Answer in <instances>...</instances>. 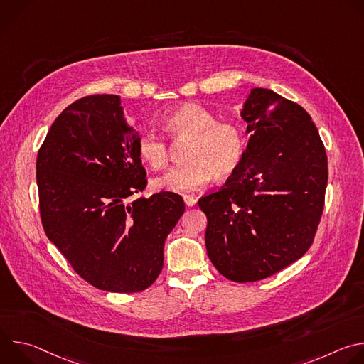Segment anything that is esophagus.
<instances>
[{"label":"esophagus","mask_w":364,"mask_h":364,"mask_svg":"<svg viewBox=\"0 0 364 364\" xmlns=\"http://www.w3.org/2000/svg\"><path fill=\"white\" fill-rule=\"evenodd\" d=\"M183 198H184V203H186L187 207H193V205H196V203H197V198L193 197V196H184Z\"/></svg>","instance_id":"obj_1"}]
</instances>
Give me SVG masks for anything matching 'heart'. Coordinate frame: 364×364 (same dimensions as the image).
Segmentation results:
<instances>
[{
    "label": "heart",
    "mask_w": 364,
    "mask_h": 364,
    "mask_svg": "<svg viewBox=\"0 0 364 364\" xmlns=\"http://www.w3.org/2000/svg\"><path fill=\"white\" fill-rule=\"evenodd\" d=\"M163 127L174 141H188L186 163L154 177L155 191L188 193L209 183L212 176L228 180L239 168L245 152V135L233 121H216V115L197 103H184L163 119ZM139 159L152 168L168 161V146L155 131H144L136 144Z\"/></svg>",
    "instance_id": "b5f03b06"
}]
</instances>
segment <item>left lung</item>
Returning <instances> with one entry per match:
<instances>
[{"label":"left lung","mask_w":364,"mask_h":364,"mask_svg":"<svg viewBox=\"0 0 364 364\" xmlns=\"http://www.w3.org/2000/svg\"><path fill=\"white\" fill-rule=\"evenodd\" d=\"M242 119L249 141L226 184L198 200L207 216L205 249L235 282L265 279L314 240L328 180L327 155L304 108L271 89L253 87Z\"/></svg>","instance_id":"8db88e82"}]
</instances>
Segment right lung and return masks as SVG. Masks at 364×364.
<instances>
[{"mask_svg":"<svg viewBox=\"0 0 364 364\" xmlns=\"http://www.w3.org/2000/svg\"><path fill=\"white\" fill-rule=\"evenodd\" d=\"M138 138L118 95H92L56 118L37 155L44 232L102 291L139 292L157 279L164 242L186 209L171 191L129 201L146 186Z\"/></svg>","mask_w":364,"mask_h":364,"instance_id":"1","label":"right lung"}]
</instances>
